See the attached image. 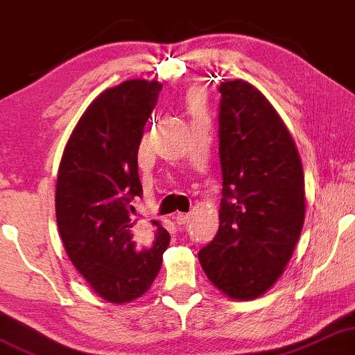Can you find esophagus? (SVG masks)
Listing matches in <instances>:
<instances>
[{
  "label": "esophagus",
  "instance_id": "34e87169",
  "mask_svg": "<svg viewBox=\"0 0 355 355\" xmlns=\"http://www.w3.org/2000/svg\"><path fill=\"white\" fill-rule=\"evenodd\" d=\"M190 221V214L188 213H178L177 216H175V223L177 224H187Z\"/></svg>",
  "mask_w": 355,
  "mask_h": 355
}]
</instances>
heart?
<instances>
[{
  "instance_id": "1",
  "label": "heart",
  "mask_w": 355,
  "mask_h": 355,
  "mask_svg": "<svg viewBox=\"0 0 355 355\" xmlns=\"http://www.w3.org/2000/svg\"><path fill=\"white\" fill-rule=\"evenodd\" d=\"M201 107H203V101H201L200 96H191L190 98V110L193 113H198L201 111Z\"/></svg>"
}]
</instances>
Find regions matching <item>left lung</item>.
Listing matches in <instances>:
<instances>
[{
  "label": "left lung",
  "instance_id": "left-lung-1",
  "mask_svg": "<svg viewBox=\"0 0 355 355\" xmlns=\"http://www.w3.org/2000/svg\"><path fill=\"white\" fill-rule=\"evenodd\" d=\"M219 230L198 252L216 288L254 300L278 280L304 223L297 146L267 98L244 80L219 85Z\"/></svg>",
  "mask_w": 355,
  "mask_h": 355
}]
</instances>
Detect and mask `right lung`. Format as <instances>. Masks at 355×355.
Wrapping results in <instances>:
<instances>
[{
  "instance_id": "obj_1",
  "label": "right lung",
  "mask_w": 355,
  "mask_h": 355,
  "mask_svg": "<svg viewBox=\"0 0 355 355\" xmlns=\"http://www.w3.org/2000/svg\"><path fill=\"white\" fill-rule=\"evenodd\" d=\"M160 89L155 80H128L103 92L75 125L58 167L55 214L65 252L111 303L150 288L170 242L159 221L139 241L129 216L142 196L137 152Z\"/></svg>"
}]
</instances>
